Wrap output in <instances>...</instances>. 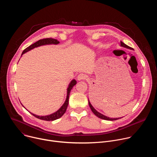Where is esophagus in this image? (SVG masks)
Wrapping results in <instances>:
<instances>
[{"instance_id":"1","label":"esophagus","mask_w":157,"mask_h":157,"mask_svg":"<svg viewBox=\"0 0 157 157\" xmlns=\"http://www.w3.org/2000/svg\"><path fill=\"white\" fill-rule=\"evenodd\" d=\"M87 76L84 74H82V73H81L79 75H78V81H82V80H84L87 78Z\"/></svg>"}]
</instances>
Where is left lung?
<instances>
[{
	"instance_id": "1",
	"label": "left lung",
	"mask_w": 157,
	"mask_h": 157,
	"mask_svg": "<svg viewBox=\"0 0 157 157\" xmlns=\"http://www.w3.org/2000/svg\"><path fill=\"white\" fill-rule=\"evenodd\" d=\"M121 45L122 47H125V48H129V49H132V48L131 47L127 46V44H125L124 43H123L122 41H121ZM89 107H90V108H91V109L93 113L97 117H98L100 118V119H104V120H107V121H116V120H117V119L121 118H121H110V117H107V116H104V115H102V114L98 113V111L93 107V105L91 104V103H90V102H89Z\"/></svg>"
}]
</instances>
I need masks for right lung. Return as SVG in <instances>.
<instances>
[{
    "mask_svg": "<svg viewBox=\"0 0 157 157\" xmlns=\"http://www.w3.org/2000/svg\"><path fill=\"white\" fill-rule=\"evenodd\" d=\"M59 42V41H58L56 39H54V38H43V39H41L38 41H37L36 42L34 43L33 44H31L30 46H29V47H27V48H25L24 52H22L21 53V55L24 54L25 53L27 52L28 51H30V50L35 48V47H40L41 45H44V44H58ZM76 84V81L75 79H73L71 81V82H70L69 86H68V89H67V97H66V99L64 102V103L63 104V105L61 107V108L58 110L56 111V113L52 114H50L49 116H36V115H35L31 113L33 116H34L35 117L39 119H41V120H43V121H55L56 119H58L59 118H60L64 113L65 112L66 110V109L67 107H68V102H69V96H70V91L71 90V89L73 87V86ZM24 106V105H23Z\"/></svg>",
    "mask_w": 157,
    "mask_h": 157,
    "instance_id": "obj_1",
    "label": "right lung"
}]
</instances>
